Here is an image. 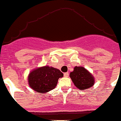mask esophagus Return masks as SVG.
Returning a JSON list of instances; mask_svg holds the SVG:
<instances>
[{"instance_id":"esophagus-1","label":"esophagus","mask_w":121,"mask_h":121,"mask_svg":"<svg viewBox=\"0 0 121 121\" xmlns=\"http://www.w3.org/2000/svg\"><path fill=\"white\" fill-rule=\"evenodd\" d=\"M68 76H69V73L68 72L65 73H64V76H65V77H68Z\"/></svg>"}]
</instances>
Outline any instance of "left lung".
<instances>
[{
	"label": "left lung",
	"mask_w": 121,
	"mask_h": 121,
	"mask_svg": "<svg viewBox=\"0 0 121 121\" xmlns=\"http://www.w3.org/2000/svg\"><path fill=\"white\" fill-rule=\"evenodd\" d=\"M71 79L76 88L84 91L94 85L95 78L83 66H75L73 71L69 74Z\"/></svg>",
	"instance_id": "8db88e82"
}]
</instances>
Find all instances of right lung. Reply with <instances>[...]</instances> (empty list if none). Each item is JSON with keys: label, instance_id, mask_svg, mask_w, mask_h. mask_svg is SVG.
<instances>
[{"label": "right lung", "instance_id": "1", "mask_svg": "<svg viewBox=\"0 0 121 121\" xmlns=\"http://www.w3.org/2000/svg\"><path fill=\"white\" fill-rule=\"evenodd\" d=\"M63 76V73L58 69L45 66L34 69L30 73L28 84L35 91L46 93L55 88L58 79Z\"/></svg>", "mask_w": 121, "mask_h": 121}]
</instances>
